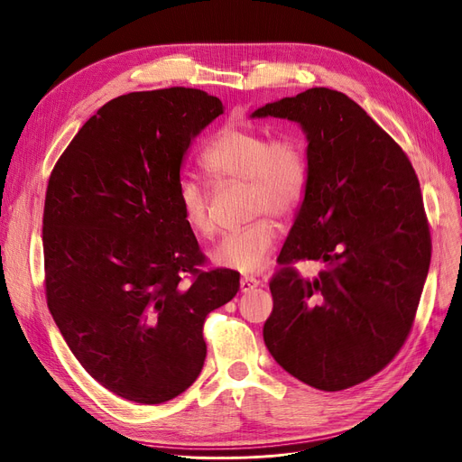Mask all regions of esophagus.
Instances as JSON below:
<instances>
[{"mask_svg": "<svg viewBox=\"0 0 462 462\" xmlns=\"http://www.w3.org/2000/svg\"><path fill=\"white\" fill-rule=\"evenodd\" d=\"M260 285V281L256 277H251V275H245L239 279V289H242V292H249L253 289H256Z\"/></svg>", "mask_w": 462, "mask_h": 462, "instance_id": "1", "label": "esophagus"}]
</instances>
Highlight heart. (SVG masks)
Wrapping results in <instances>:
<instances>
[{
	"label": "heart",
	"mask_w": 462,
	"mask_h": 462,
	"mask_svg": "<svg viewBox=\"0 0 462 462\" xmlns=\"http://www.w3.org/2000/svg\"><path fill=\"white\" fill-rule=\"evenodd\" d=\"M202 164L213 177L247 183L251 215L292 217L302 206L310 185L308 156L294 137L270 139L263 132L244 126L220 130L206 147ZM175 198L194 232L209 234L213 230L209 192L198 177L190 173L179 177ZM275 244V223L268 217H260L220 237L209 251V258L218 268L254 273L266 266Z\"/></svg>",
	"instance_id": "heart-1"
}]
</instances>
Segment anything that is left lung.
Segmentation results:
<instances>
[{"label":"left lung","mask_w":462,"mask_h":462,"mask_svg":"<svg viewBox=\"0 0 462 462\" xmlns=\"http://www.w3.org/2000/svg\"><path fill=\"white\" fill-rule=\"evenodd\" d=\"M308 139L310 185L270 281L264 344L277 365L344 391L383 370L404 346L430 266V232L406 152L353 99L310 88L256 109ZM317 259L304 280L288 264Z\"/></svg>","instance_id":"1"}]
</instances>
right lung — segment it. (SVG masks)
Instances as JSON below:
<instances>
[{
	"mask_svg": "<svg viewBox=\"0 0 462 462\" xmlns=\"http://www.w3.org/2000/svg\"><path fill=\"white\" fill-rule=\"evenodd\" d=\"M223 111L196 88L118 96L77 132L49 179L51 315L97 383L137 404H162L194 383L208 353L204 320L239 291V273L199 268L206 256L175 198L192 139Z\"/></svg>",
	"mask_w": 462,
	"mask_h": 462,
	"instance_id": "right-lung-1",
	"label": "right lung"
}]
</instances>
